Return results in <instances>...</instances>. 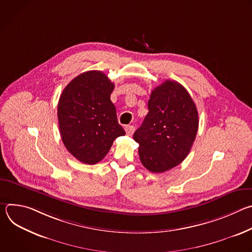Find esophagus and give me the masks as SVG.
<instances>
[{
	"label": "esophagus",
	"mask_w": 252,
	"mask_h": 252,
	"mask_svg": "<svg viewBox=\"0 0 252 252\" xmlns=\"http://www.w3.org/2000/svg\"><path fill=\"white\" fill-rule=\"evenodd\" d=\"M125 129H126V132L127 135H131L134 131V126H126L125 127Z\"/></svg>",
	"instance_id": "esophagus-1"
}]
</instances>
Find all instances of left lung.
<instances>
[{
	"instance_id": "left-lung-1",
	"label": "left lung",
	"mask_w": 252,
	"mask_h": 252,
	"mask_svg": "<svg viewBox=\"0 0 252 252\" xmlns=\"http://www.w3.org/2000/svg\"><path fill=\"white\" fill-rule=\"evenodd\" d=\"M149 113L133 133L142 165L159 173L182 163L198 129V113L189 92L175 81L153 90Z\"/></svg>"
}]
</instances>
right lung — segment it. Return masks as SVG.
Wrapping results in <instances>:
<instances>
[{
    "label": "right lung",
    "instance_id": "obj_1",
    "mask_svg": "<svg viewBox=\"0 0 252 252\" xmlns=\"http://www.w3.org/2000/svg\"><path fill=\"white\" fill-rule=\"evenodd\" d=\"M114 83L102 71L89 70L63 89L58 103L60 133L64 147L78 160L95 164L126 134L111 100Z\"/></svg>",
    "mask_w": 252,
    "mask_h": 252
}]
</instances>
